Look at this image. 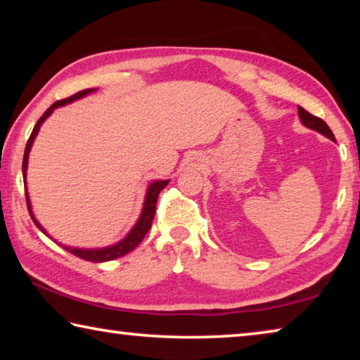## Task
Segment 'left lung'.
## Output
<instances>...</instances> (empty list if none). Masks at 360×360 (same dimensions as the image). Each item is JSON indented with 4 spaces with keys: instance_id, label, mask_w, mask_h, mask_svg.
I'll use <instances>...</instances> for the list:
<instances>
[{
    "instance_id": "left-lung-1",
    "label": "left lung",
    "mask_w": 360,
    "mask_h": 360,
    "mask_svg": "<svg viewBox=\"0 0 360 360\" xmlns=\"http://www.w3.org/2000/svg\"><path fill=\"white\" fill-rule=\"evenodd\" d=\"M298 115H300V120H302V124L304 127H308V129L319 131L321 135H324L328 139H332V141H335L333 133H332L330 129H328V125L326 124L324 120L319 119V117H316V115H313V114H309L308 111H304L302 106H298Z\"/></svg>"
}]
</instances>
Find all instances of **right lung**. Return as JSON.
<instances>
[{"label":"right lung","instance_id":"right-lung-1","mask_svg":"<svg viewBox=\"0 0 360 360\" xmlns=\"http://www.w3.org/2000/svg\"><path fill=\"white\" fill-rule=\"evenodd\" d=\"M96 89H85L81 90V92L75 94L70 98H65V100H58L53 103V105L47 109V111L41 115V119L36 122L34 129L32 131V135H30L28 141H27V148H25V154H23V163H22V172H23V182H25V195H27V206H28V211H30V216H32L33 222L36 227H38L42 233L47 235V231L44 230V227L36 221V217L32 211V203H30V197H28V192H27V168H28V155H30V150H32V146L36 135H38V131L41 129L42 122H44L49 115L53 112V109H57L60 106H65L68 105V103L76 101L79 98H82V96L89 95V94H94ZM168 179L167 181H154L150 182L149 187H148V192H146V198H144V205H143V211H141V216H139L138 222L133 225V229L129 231V235L125 236L124 240H120L119 243H115L112 246H108V248H98V249H81V248H71V246H63L60 245L66 251L75 254L76 257L79 259H84V260H89V262H109V260H114L117 257H122V255L131 252L133 249H135L139 243L143 241V238L148 233L152 221H154V216H155V203H157V198H158V193L163 191V187L168 184ZM49 236V235H47ZM51 238V236H49Z\"/></svg>","mask_w":360,"mask_h":360}]
</instances>
